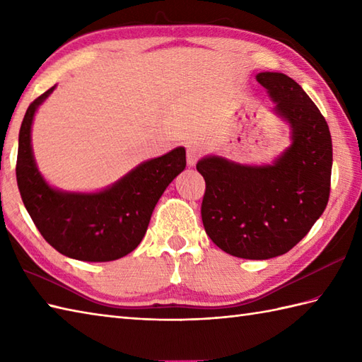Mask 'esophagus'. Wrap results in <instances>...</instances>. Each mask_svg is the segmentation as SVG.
Returning a JSON list of instances; mask_svg holds the SVG:
<instances>
[{"instance_id": "34e87169", "label": "esophagus", "mask_w": 362, "mask_h": 362, "mask_svg": "<svg viewBox=\"0 0 362 362\" xmlns=\"http://www.w3.org/2000/svg\"><path fill=\"white\" fill-rule=\"evenodd\" d=\"M202 156V148L196 143H191L187 146V160L189 166H194L197 163L199 157Z\"/></svg>"}]
</instances>
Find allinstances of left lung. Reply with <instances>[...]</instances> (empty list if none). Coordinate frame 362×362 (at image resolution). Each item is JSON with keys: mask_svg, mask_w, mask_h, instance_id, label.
Instances as JSON below:
<instances>
[{"mask_svg": "<svg viewBox=\"0 0 362 362\" xmlns=\"http://www.w3.org/2000/svg\"><path fill=\"white\" fill-rule=\"evenodd\" d=\"M257 81L289 122L291 146L272 165H240L209 156L197 161L205 179L202 222L219 249L245 259L289 252L328 204L333 144L325 118L298 83L283 73Z\"/></svg>", "mask_w": 362, "mask_h": 362, "instance_id": "obj_1", "label": "left lung"}]
</instances>
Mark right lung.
Masks as SVG:
<instances>
[{
	"mask_svg": "<svg viewBox=\"0 0 362 362\" xmlns=\"http://www.w3.org/2000/svg\"><path fill=\"white\" fill-rule=\"evenodd\" d=\"M56 86L28 107L18 135L17 183L35 227L54 249L81 261L104 263L136 249L166 187L187 166L185 148L143 161L98 193L52 188L35 165L30 129L34 115Z\"/></svg>",
	"mask_w": 362,
	"mask_h": 362,
	"instance_id": "add662e5",
	"label": "right lung"
}]
</instances>
